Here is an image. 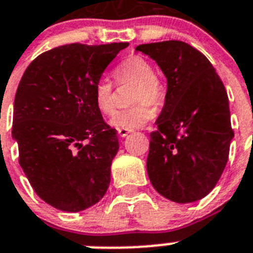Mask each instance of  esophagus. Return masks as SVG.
Masks as SVG:
<instances>
[{"instance_id":"esophagus-1","label":"esophagus","mask_w":253,"mask_h":253,"mask_svg":"<svg viewBox=\"0 0 253 253\" xmlns=\"http://www.w3.org/2000/svg\"><path fill=\"white\" fill-rule=\"evenodd\" d=\"M128 133H130V131L128 130H125V128H118V135H120L121 137H126Z\"/></svg>"}]
</instances>
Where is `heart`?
I'll return each mask as SVG.
<instances>
[{"label":"heart","mask_w":253,"mask_h":253,"mask_svg":"<svg viewBox=\"0 0 253 253\" xmlns=\"http://www.w3.org/2000/svg\"><path fill=\"white\" fill-rule=\"evenodd\" d=\"M117 83H136L131 102L133 106L116 113L110 120L112 126L125 130L139 128L151 122L155 117V109L150 105H160L165 97V87L155 75V70L147 59L139 55H131L116 69ZM94 105L104 116H110L116 110L114 91L112 82L106 78L97 80L93 88Z\"/></svg>","instance_id":"heart-1"}]
</instances>
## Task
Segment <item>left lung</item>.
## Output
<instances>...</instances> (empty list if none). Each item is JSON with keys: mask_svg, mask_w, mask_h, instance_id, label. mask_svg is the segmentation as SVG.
Here are the masks:
<instances>
[{"mask_svg": "<svg viewBox=\"0 0 253 253\" xmlns=\"http://www.w3.org/2000/svg\"><path fill=\"white\" fill-rule=\"evenodd\" d=\"M168 80L165 104L151 133L152 186L175 203L200 200L223 173L234 137L222 80L198 49L178 40L141 44Z\"/></svg>", "mask_w": 253, "mask_h": 253, "instance_id": "left-lung-1", "label": "left lung"}]
</instances>
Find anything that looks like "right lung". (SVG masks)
<instances>
[{"label": "right lung", "mask_w": 253, "mask_h": 253, "mask_svg": "<svg viewBox=\"0 0 253 253\" xmlns=\"http://www.w3.org/2000/svg\"><path fill=\"white\" fill-rule=\"evenodd\" d=\"M128 42L69 44L30 63L14 100L13 137L35 192L65 212L101 200L120 143L94 105L93 88Z\"/></svg>", "instance_id": "right-lung-1"}]
</instances>
